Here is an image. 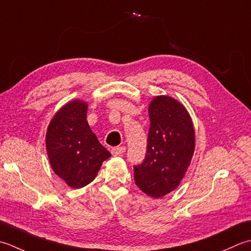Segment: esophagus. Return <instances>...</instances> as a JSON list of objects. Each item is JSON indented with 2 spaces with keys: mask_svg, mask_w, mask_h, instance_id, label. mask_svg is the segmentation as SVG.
Wrapping results in <instances>:
<instances>
[{
  "mask_svg": "<svg viewBox=\"0 0 251 251\" xmlns=\"http://www.w3.org/2000/svg\"><path fill=\"white\" fill-rule=\"evenodd\" d=\"M125 151H126V147L125 146H117V147L112 148L111 154L114 155V156H118V155L124 154Z\"/></svg>",
  "mask_w": 251,
  "mask_h": 251,
  "instance_id": "1",
  "label": "esophagus"
}]
</instances>
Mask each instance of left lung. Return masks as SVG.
<instances>
[{
    "label": "left lung",
    "instance_id": "obj_1",
    "mask_svg": "<svg viewBox=\"0 0 251 251\" xmlns=\"http://www.w3.org/2000/svg\"><path fill=\"white\" fill-rule=\"evenodd\" d=\"M151 126L145 159L134 166V180L142 192L160 198L180 185L195 150V130L185 107L167 95L148 106Z\"/></svg>",
    "mask_w": 251,
    "mask_h": 251
}]
</instances>
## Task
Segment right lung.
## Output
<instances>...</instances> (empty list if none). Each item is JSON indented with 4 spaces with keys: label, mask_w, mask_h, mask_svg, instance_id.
Segmentation results:
<instances>
[{
    "label": "right lung",
    "mask_w": 251,
    "mask_h": 251,
    "mask_svg": "<svg viewBox=\"0 0 251 251\" xmlns=\"http://www.w3.org/2000/svg\"><path fill=\"white\" fill-rule=\"evenodd\" d=\"M86 112L88 103L69 101L50 120L45 137L50 167L71 188L88 185L111 156L92 132Z\"/></svg>",
    "instance_id": "right-lung-1"
}]
</instances>
